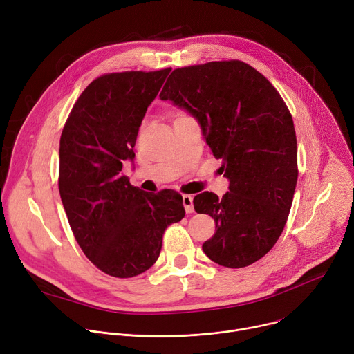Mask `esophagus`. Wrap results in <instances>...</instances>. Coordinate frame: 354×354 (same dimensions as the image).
I'll return each instance as SVG.
<instances>
[{"instance_id":"esophagus-1","label":"esophagus","mask_w":354,"mask_h":354,"mask_svg":"<svg viewBox=\"0 0 354 354\" xmlns=\"http://www.w3.org/2000/svg\"><path fill=\"white\" fill-rule=\"evenodd\" d=\"M182 201H183V206L187 214H192L194 212L193 209V197L190 194H183L182 196Z\"/></svg>"}]
</instances>
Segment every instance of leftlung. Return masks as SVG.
Segmentation results:
<instances>
[{
  "instance_id": "left-lung-1",
  "label": "left lung",
  "mask_w": 354,
  "mask_h": 354,
  "mask_svg": "<svg viewBox=\"0 0 354 354\" xmlns=\"http://www.w3.org/2000/svg\"><path fill=\"white\" fill-rule=\"evenodd\" d=\"M160 97L197 120L230 182L223 198L209 192L193 198L194 210L216 221L205 254L232 269L255 263L281 235L297 185V138L284 100L238 60L176 68Z\"/></svg>"
}]
</instances>
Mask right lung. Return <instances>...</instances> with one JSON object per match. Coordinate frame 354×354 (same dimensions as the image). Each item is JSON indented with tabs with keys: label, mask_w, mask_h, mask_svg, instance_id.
Returning a JSON list of instances; mask_svg holds the SVG:
<instances>
[{
	"label": "right lung",
	"mask_w": 354,
	"mask_h": 354,
	"mask_svg": "<svg viewBox=\"0 0 354 354\" xmlns=\"http://www.w3.org/2000/svg\"><path fill=\"white\" fill-rule=\"evenodd\" d=\"M171 68L106 74L75 102L60 138L59 190L85 257L104 273L133 277L153 266L165 228L185 217L174 190L148 194L122 175L138 127Z\"/></svg>",
	"instance_id": "obj_1"
}]
</instances>
